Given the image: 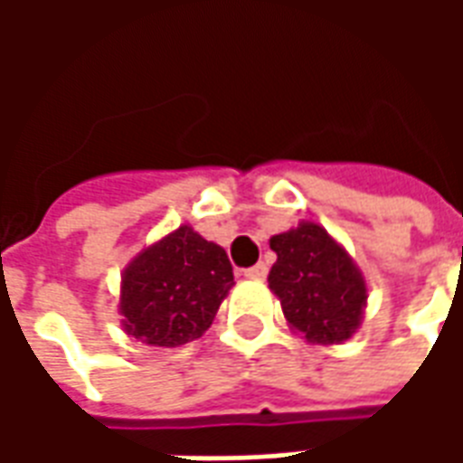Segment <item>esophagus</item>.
<instances>
[{"label": "esophagus", "mask_w": 463, "mask_h": 463, "mask_svg": "<svg viewBox=\"0 0 463 463\" xmlns=\"http://www.w3.org/2000/svg\"><path fill=\"white\" fill-rule=\"evenodd\" d=\"M245 275H248V278H252V280H265V278H268V265H265V262H258V265L248 268V270H245Z\"/></svg>", "instance_id": "esophagus-1"}]
</instances>
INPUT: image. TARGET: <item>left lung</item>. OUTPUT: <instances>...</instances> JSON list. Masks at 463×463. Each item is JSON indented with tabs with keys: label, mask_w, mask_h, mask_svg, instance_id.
<instances>
[{
	"label": "left lung",
	"mask_w": 463,
	"mask_h": 463,
	"mask_svg": "<svg viewBox=\"0 0 463 463\" xmlns=\"http://www.w3.org/2000/svg\"><path fill=\"white\" fill-rule=\"evenodd\" d=\"M270 248L278 262L268 280L292 327L322 345L349 340L362 320L367 288L347 252L315 222L272 235Z\"/></svg>",
	"instance_id": "obj_1"
}]
</instances>
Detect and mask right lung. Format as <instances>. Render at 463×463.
<instances>
[{
    "mask_svg": "<svg viewBox=\"0 0 463 463\" xmlns=\"http://www.w3.org/2000/svg\"><path fill=\"white\" fill-rule=\"evenodd\" d=\"M231 288L232 265L225 250L183 225L123 272V327L153 347L198 340Z\"/></svg>",
    "mask_w": 463,
    "mask_h": 463,
    "instance_id": "obj_1",
    "label": "right lung"
}]
</instances>
